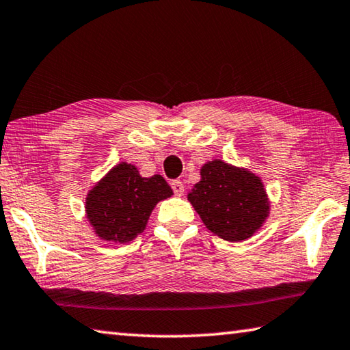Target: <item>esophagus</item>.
I'll return each instance as SVG.
<instances>
[{
    "label": "esophagus",
    "mask_w": 350,
    "mask_h": 350,
    "mask_svg": "<svg viewBox=\"0 0 350 350\" xmlns=\"http://www.w3.org/2000/svg\"><path fill=\"white\" fill-rule=\"evenodd\" d=\"M171 188H173L176 196H182V194H183V183L180 180L171 182Z\"/></svg>",
    "instance_id": "1"
}]
</instances>
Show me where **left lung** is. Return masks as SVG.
<instances>
[{"label": "left lung", "mask_w": 350, "mask_h": 350, "mask_svg": "<svg viewBox=\"0 0 350 350\" xmlns=\"http://www.w3.org/2000/svg\"><path fill=\"white\" fill-rule=\"evenodd\" d=\"M188 200L206 228L225 241L253 236L269 216V200L258 176L222 161L205 163Z\"/></svg>", "instance_id": "obj_1"}]
</instances>
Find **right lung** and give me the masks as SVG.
<instances>
[{
    "instance_id": "right-lung-1",
    "label": "right lung",
    "mask_w": 350,
    "mask_h": 350,
    "mask_svg": "<svg viewBox=\"0 0 350 350\" xmlns=\"http://www.w3.org/2000/svg\"><path fill=\"white\" fill-rule=\"evenodd\" d=\"M173 194L162 176L142 177L134 165L118 163L86 198V215L98 238L133 241L146 227L159 200Z\"/></svg>"
}]
</instances>
